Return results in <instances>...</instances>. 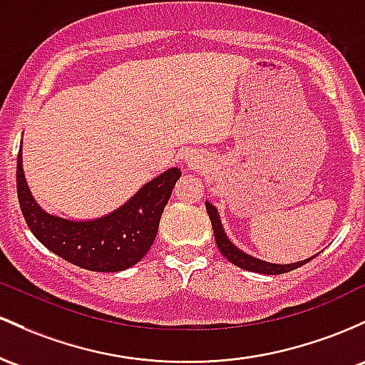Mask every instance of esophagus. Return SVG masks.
Wrapping results in <instances>:
<instances>
[{"label": "esophagus", "instance_id": "34e87169", "mask_svg": "<svg viewBox=\"0 0 365 365\" xmlns=\"http://www.w3.org/2000/svg\"><path fill=\"white\" fill-rule=\"evenodd\" d=\"M186 162H187V165H191V167H193V163H195L196 160H195L193 157H186Z\"/></svg>", "mask_w": 365, "mask_h": 365}]
</instances>
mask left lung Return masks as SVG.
<instances>
[{"label":"left lung","instance_id":"1","mask_svg":"<svg viewBox=\"0 0 365 365\" xmlns=\"http://www.w3.org/2000/svg\"><path fill=\"white\" fill-rule=\"evenodd\" d=\"M205 207H207L208 217H210V222H212V229H214L217 247H219L220 253H222V255L226 257V259L231 262V264L237 265V267L247 269V271H252V272L272 274V276H276V274H284V272L293 271V269L302 267V265L307 264V262L314 259V257H310V259L297 262V264H286V265L271 264V262H264V260L255 259V257H252V255H248V253L241 252L240 248H236L235 245L229 241V237L226 236V232H224V229H222V224H220L219 215H217V208L214 207V205L205 202Z\"/></svg>","mask_w":365,"mask_h":365}]
</instances>
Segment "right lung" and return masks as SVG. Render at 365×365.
<instances>
[{"label": "right lung", "instance_id": "obj_1", "mask_svg": "<svg viewBox=\"0 0 365 365\" xmlns=\"http://www.w3.org/2000/svg\"><path fill=\"white\" fill-rule=\"evenodd\" d=\"M179 178L181 170L172 167L112 214L94 220H67L39 208L24 175L22 148L17 157L19 203L32 235L63 260L94 272L124 271L148 253Z\"/></svg>", "mask_w": 365, "mask_h": 365}]
</instances>
